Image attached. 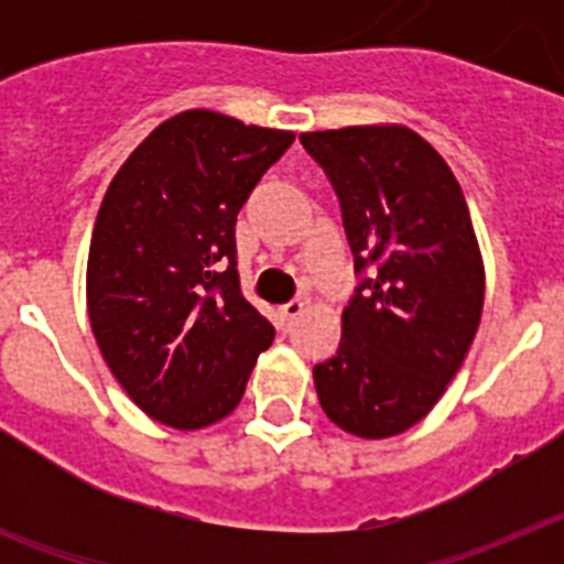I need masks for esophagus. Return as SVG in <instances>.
<instances>
[{
	"instance_id": "1",
	"label": "esophagus",
	"mask_w": 564,
	"mask_h": 564,
	"mask_svg": "<svg viewBox=\"0 0 564 564\" xmlns=\"http://www.w3.org/2000/svg\"><path fill=\"white\" fill-rule=\"evenodd\" d=\"M302 311H305V305H302V302H288V305L279 307V318H282L285 325H291L293 318L302 316Z\"/></svg>"
}]
</instances>
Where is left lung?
Segmentation results:
<instances>
[{
	"label": "left lung",
	"instance_id": "obj_1",
	"mask_svg": "<svg viewBox=\"0 0 564 564\" xmlns=\"http://www.w3.org/2000/svg\"><path fill=\"white\" fill-rule=\"evenodd\" d=\"M341 203L356 273L336 356L313 367L338 430L381 441L441 401L480 327L486 268L449 163L401 123L302 132Z\"/></svg>",
	"mask_w": 564,
	"mask_h": 564
}]
</instances>
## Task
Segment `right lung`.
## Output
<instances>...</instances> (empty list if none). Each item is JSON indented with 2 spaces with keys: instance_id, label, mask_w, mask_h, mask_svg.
<instances>
[{
  "instance_id": "right-lung-1",
  "label": "right lung",
  "mask_w": 564,
  "mask_h": 564,
  "mask_svg": "<svg viewBox=\"0 0 564 564\" xmlns=\"http://www.w3.org/2000/svg\"><path fill=\"white\" fill-rule=\"evenodd\" d=\"M293 143L212 109L172 115L109 183L87 259L104 361L149 417L194 432L237 410L273 327L239 293L234 226Z\"/></svg>"
}]
</instances>
